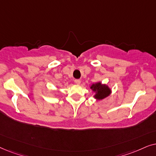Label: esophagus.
Wrapping results in <instances>:
<instances>
[{"mask_svg":"<svg viewBox=\"0 0 156 156\" xmlns=\"http://www.w3.org/2000/svg\"><path fill=\"white\" fill-rule=\"evenodd\" d=\"M80 80H79V79H76V80H75V83H76V84H78V85H79L80 83Z\"/></svg>","mask_w":156,"mask_h":156,"instance_id":"1","label":"esophagus"}]
</instances>
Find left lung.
<instances>
[{
  "mask_svg": "<svg viewBox=\"0 0 156 156\" xmlns=\"http://www.w3.org/2000/svg\"><path fill=\"white\" fill-rule=\"evenodd\" d=\"M90 88L94 91L95 94L94 98L97 100H103L109 96L111 93V90L107 85H103L101 82L93 84Z\"/></svg>",
  "mask_w": 156,
  "mask_h": 156,
  "instance_id": "1",
  "label": "left lung"
}]
</instances>
